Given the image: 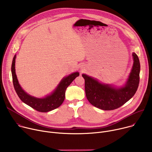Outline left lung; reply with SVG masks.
<instances>
[{
	"mask_svg": "<svg viewBox=\"0 0 152 152\" xmlns=\"http://www.w3.org/2000/svg\"><path fill=\"white\" fill-rule=\"evenodd\" d=\"M134 64L126 83L121 86L100 82L85 74V79L86 97L89 102L100 110L110 111L115 110L131 99L135 94L140 82V63L135 53H132Z\"/></svg>",
	"mask_w": 152,
	"mask_h": 152,
	"instance_id": "8db88e82",
	"label": "left lung"
}]
</instances>
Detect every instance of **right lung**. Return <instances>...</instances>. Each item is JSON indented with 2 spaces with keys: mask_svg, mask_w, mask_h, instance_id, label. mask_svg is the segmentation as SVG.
I'll list each match as a JSON object with an SVG mask.
<instances>
[{
  "mask_svg": "<svg viewBox=\"0 0 152 152\" xmlns=\"http://www.w3.org/2000/svg\"><path fill=\"white\" fill-rule=\"evenodd\" d=\"M15 58L16 55L13 58L11 66L12 82L14 89L21 101L39 112L47 113L60 106L65 99V93L67 88L73 80L79 75V72H75L69 76H65L50 94L43 98H37L26 93L19 84L15 74Z\"/></svg>",
  "mask_w": 152,
  "mask_h": 152,
  "instance_id": "add662e5",
  "label": "right lung"
}]
</instances>
